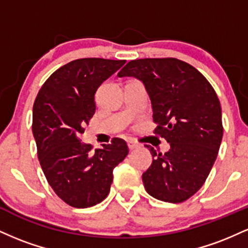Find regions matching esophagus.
<instances>
[{
  "mask_svg": "<svg viewBox=\"0 0 248 248\" xmlns=\"http://www.w3.org/2000/svg\"><path fill=\"white\" fill-rule=\"evenodd\" d=\"M139 147V144L136 143V142H134V141H128V148H129L130 150H133V149H136V148Z\"/></svg>",
  "mask_w": 248,
  "mask_h": 248,
  "instance_id": "34e87169",
  "label": "esophagus"
}]
</instances>
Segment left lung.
I'll return each instance as SVG.
<instances>
[{
  "instance_id": "left-lung-1",
  "label": "left lung",
  "mask_w": 248,
  "mask_h": 248,
  "mask_svg": "<svg viewBox=\"0 0 248 248\" xmlns=\"http://www.w3.org/2000/svg\"><path fill=\"white\" fill-rule=\"evenodd\" d=\"M119 77L143 82L152 101L155 133L170 144L167 153L152 146L153 163L142 175L147 192L182 203L203 186L223 139L220 102L206 78L176 58L129 62Z\"/></svg>"
}]
</instances>
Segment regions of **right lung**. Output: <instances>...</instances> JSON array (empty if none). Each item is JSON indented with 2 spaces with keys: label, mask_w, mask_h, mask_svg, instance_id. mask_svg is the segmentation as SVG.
Wrapping results in <instances>:
<instances>
[{
  "label": "right lung",
  "mask_w": 248,
  "mask_h": 248,
  "mask_svg": "<svg viewBox=\"0 0 248 248\" xmlns=\"http://www.w3.org/2000/svg\"><path fill=\"white\" fill-rule=\"evenodd\" d=\"M126 61L82 58L59 67L44 82L32 109V134L47 182L66 204L84 209L107 197L113 170L128 155L122 139L91 150L79 136L95 112L94 95Z\"/></svg>",
  "instance_id": "add662e5"
}]
</instances>
